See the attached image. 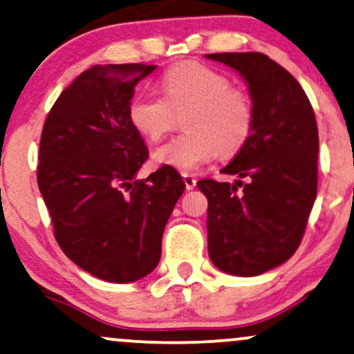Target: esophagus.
<instances>
[{
  "label": "esophagus",
  "instance_id": "esophagus-1",
  "mask_svg": "<svg viewBox=\"0 0 354 354\" xmlns=\"http://www.w3.org/2000/svg\"><path fill=\"white\" fill-rule=\"evenodd\" d=\"M183 176V181H185V185H186V189L189 191V189H194V186H196V178L192 176V174H189V173H183L181 174Z\"/></svg>",
  "mask_w": 354,
  "mask_h": 354
}]
</instances>
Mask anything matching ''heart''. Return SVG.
<instances>
[{
    "mask_svg": "<svg viewBox=\"0 0 354 354\" xmlns=\"http://www.w3.org/2000/svg\"><path fill=\"white\" fill-rule=\"evenodd\" d=\"M163 97L140 93L129 104V120L145 140L158 142L183 118L186 133L155 150L153 160L180 171H196L221 153L243 149L253 129V104L243 89L230 86L221 71L180 64L165 71Z\"/></svg>",
    "mask_w": 354,
    "mask_h": 354,
    "instance_id": "obj_1",
    "label": "heart"
}]
</instances>
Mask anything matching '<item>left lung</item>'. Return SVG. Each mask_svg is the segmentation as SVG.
I'll use <instances>...</instances> for the list:
<instances>
[{
    "label": "left lung",
    "mask_w": 354,
    "mask_h": 354,
    "mask_svg": "<svg viewBox=\"0 0 354 354\" xmlns=\"http://www.w3.org/2000/svg\"><path fill=\"white\" fill-rule=\"evenodd\" d=\"M248 84L253 129L222 173L235 185L201 180L209 201L210 261L234 276H258L296 253L317 198L319 131L297 80L259 52L209 53ZM245 177V185L241 180ZM244 189L236 193L238 187Z\"/></svg>",
    "instance_id": "obj_1"
}]
</instances>
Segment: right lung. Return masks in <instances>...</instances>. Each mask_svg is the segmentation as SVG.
<instances>
[{
    "label": "right lung",
    "instance_id": "add662e5",
    "mask_svg": "<svg viewBox=\"0 0 354 354\" xmlns=\"http://www.w3.org/2000/svg\"><path fill=\"white\" fill-rule=\"evenodd\" d=\"M155 68L83 71L58 96L40 137L37 185L58 245L75 265L109 283H133L155 270L165 225L186 187L167 165L137 180L149 150L129 120V104Z\"/></svg>",
    "mask_w": 354,
    "mask_h": 354
}]
</instances>
